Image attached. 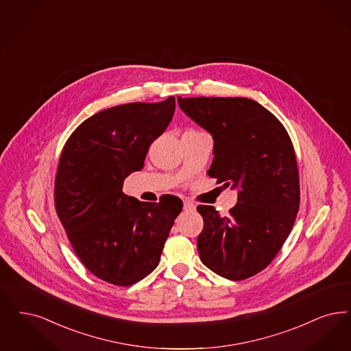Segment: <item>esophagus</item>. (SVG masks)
<instances>
[{
	"instance_id": "1",
	"label": "esophagus",
	"mask_w": 351,
	"mask_h": 351,
	"mask_svg": "<svg viewBox=\"0 0 351 351\" xmlns=\"http://www.w3.org/2000/svg\"><path fill=\"white\" fill-rule=\"evenodd\" d=\"M182 209H184V211H193L196 210V206H195V204H192L191 201H184Z\"/></svg>"
}]
</instances>
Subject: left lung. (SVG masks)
I'll list each match as a JSON object with an SVG mask.
<instances>
[{"mask_svg": "<svg viewBox=\"0 0 351 351\" xmlns=\"http://www.w3.org/2000/svg\"><path fill=\"white\" fill-rule=\"evenodd\" d=\"M182 112L214 140L208 175L238 189L228 217L199 205L197 250L205 267L231 280L252 277L273 261L299 210L294 146L280 120L248 98H184Z\"/></svg>", "mask_w": 351, "mask_h": 351, "instance_id": "obj_1", "label": "left lung"}]
</instances>
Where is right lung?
Wrapping results in <instances>:
<instances>
[{
    "label": "right lung",
    "instance_id": "1",
    "mask_svg": "<svg viewBox=\"0 0 351 351\" xmlns=\"http://www.w3.org/2000/svg\"><path fill=\"white\" fill-rule=\"evenodd\" d=\"M173 112V97L116 106L84 120L62 149L57 215L84 267L108 283L130 286L149 276L182 211L178 197L142 202L123 193L125 178L143 169Z\"/></svg>",
    "mask_w": 351,
    "mask_h": 351
}]
</instances>
